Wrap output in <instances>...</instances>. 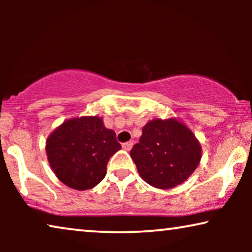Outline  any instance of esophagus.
Returning a JSON list of instances; mask_svg holds the SVG:
<instances>
[{"label": "esophagus", "instance_id": "obj_1", "mask_svg": "<svg viewBox=\"0 0 252 252\" xmlns=\"http://www.w3.org/2000/svg\"><path fill=\"white\" fill-rule=\"evenodd\" d=\"M132 147H133V141H128V142L123 143V148L127 151H129L130 149H132Z\"/></svg>", "mask_w": 252, "mask_h": 252}]
</instances>
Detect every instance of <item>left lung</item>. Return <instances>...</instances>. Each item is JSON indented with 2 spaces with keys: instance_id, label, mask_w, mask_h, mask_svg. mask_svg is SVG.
<instances>
[{
  "instance_id": "left-lung-1",
  "label": "left lung",
  "mask_w": 252,
  "mask_h": 252,
  "mask_svg": "<svg viewBox=\"0 0 252 252\" xmlns=\"http://www.w3.org/2000/svg\"><path fill=\"white\" fill-rule=\"evenodd\" d=\"M140 177L158 189H172L197 168L202 147L189 127L177 118L149 120L130 150Z\"/></svg>"
}]
</instances>
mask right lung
<instances>
[{
  "mask_svg": "<svg viewBox=\"0 0 252 252\" xmlns=\"http://www.w3.org/2000/svg\"><path fill=\"white\" fill-rule=\"evenodd\" d=\"M122 149L116 133L98 116L65 120L46 141V153L58 180L77 190L98 185L106 174L110 157Z\"/></svg>",
  "mask_w": 252,
  "mask_h": 252,
  "instance_id": "right-lung-1",
  "label": "right lung"
}]
</instances>
